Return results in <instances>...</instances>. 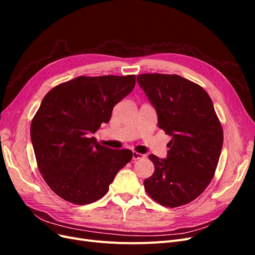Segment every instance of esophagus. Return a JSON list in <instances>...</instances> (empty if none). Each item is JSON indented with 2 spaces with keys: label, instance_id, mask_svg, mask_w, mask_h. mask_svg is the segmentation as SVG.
Instances as JSON below:
<instances>
[{
  "label": "esophagus",
  "instance_id": "34e87169",
  "mask_svg": "<svg viewBox=\"0 0 255 255\" xmlns=\"http://www.w3.org/2000/svg\"><path fill=\"white\" fill-rule=\"evenodd\" d=\"M143 154H141V153H138V152H136V151H133V159L134 160H138V159H141V158H143Z\"/></svg>",
  "mask_w": 255,
  "mask_h": 255
}]
</instances>
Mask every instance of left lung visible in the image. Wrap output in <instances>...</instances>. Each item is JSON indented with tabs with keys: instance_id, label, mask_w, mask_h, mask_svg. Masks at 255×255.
<instances>
[{
	"instance_id": "left-lung-1",
	"label": "left lung",
	"mask_w": 255,
	"mask_h": 255,
	"mask_svg": "<svg viewBox=\"0 0 255 255\" xmlns=\"http://www.w3.org/2000/svg\"><path fill=\"white\" fill-rule=\"evenodd\" d=\"M137 82L155 107L158 128L170 135L167 158L150 154L153 174L143 182L154 201L177 207L210 185L218 165L223 130L207 92L176 74L144 73Z\"/></svg>"
}]
</instances>
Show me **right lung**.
<instances>
[{
	"mask_svg": "<svg viewBox=\"0 0 255 255\" xmlns=\"http://www.w3.org/2000/svg\"><path fill=\"white\" fill-rule=\"evenodd\" d=\"M136 76H78L44 96L30 123L38 169L55 194L85 205L101 199L116 174L133 157L91 134L111 120L114 106L133 90Z\"/></svg>",
	"mask_w": 255,
	"mask_h": 255,
	"instance_id": "right-lung-1",
	"label": "right lung"
}]
</instances>
